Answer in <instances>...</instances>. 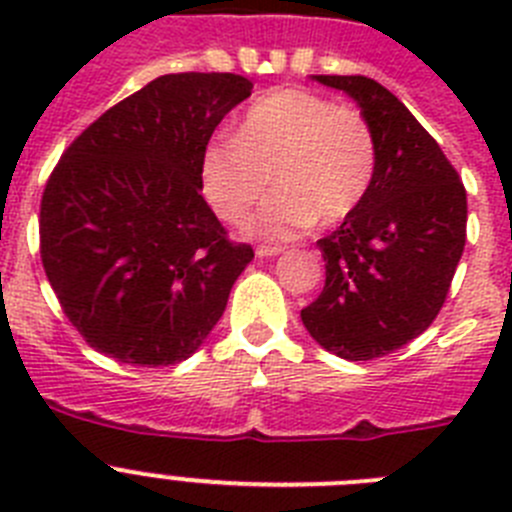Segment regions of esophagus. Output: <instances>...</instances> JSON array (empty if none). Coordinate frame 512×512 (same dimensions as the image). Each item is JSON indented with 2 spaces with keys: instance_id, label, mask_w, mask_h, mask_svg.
Instances as JSON below:
<instances>
[{
  "instance_id": "1",
  "label": "esophagus",
  "mask_w": 512,
  "mask_h": 512,
  "mask_svg": "<svg viewBox=\"0 0 512 512\" xmlns=\"http://www.w3.org/2000/svg\"><path fill=\"white\" fill-rule=\"evenodd\" d=\"M282 251V246H259L256 248V256H259V259H271V256H279Z\"/></svg>"
}]
</instances>
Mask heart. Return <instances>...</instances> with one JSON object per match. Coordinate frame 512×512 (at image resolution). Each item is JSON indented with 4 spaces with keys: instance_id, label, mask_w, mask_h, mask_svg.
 I'll return each mask as SVG.
<instances>
[{
    "instance_id": "obj_1",
    "label": "heart",
    "mask_w": 512,
    "mask_h": 512,
    "mask_svg": "<svg viewBox=\"0 0 512 512\" xmlns=\"http://www.w3.org/2000/svg\"><path fill=\"white\" fill-rule=\"evenodd\" d=\"M372 122L310 89H279L253 102L233 140H215L202 156V184L220 217L246 223L271 241L297 238L315 223H338L356 210L377 176Z\"/></svg>"
}]
</instances>
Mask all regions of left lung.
Returning a JSON list of instances; mask_svg holds the SVG:
<instances>
[{
    "label": "left lung",
    "instance_id": "obj_1",
    "mask_svg": "<svg viewBox=\"0 0 512 512\" xmlns=\"http://www.w3.org/2000/svg\"><path fill=\"white\" fill-rule=\"evenodd\" d=\"M346 92L372 122L374 184L341 228L320 238L325 287L300 312L325 351L348 361L387 356L436 320L467 241V192L428 130L366 76H312Z\"/></svg>",
    "mask_w": 512,
    "mask_h": 512
}]
</instances>
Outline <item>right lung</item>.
<instances>
[{
    "mask_svg": "<svg viewBox=\"0 0 512 512\" xmlns=\"http://www.w3.org/2000/svg\"><path fill=\"white\" fill-rule=\"evenodd\" d=\"M251 89L238 74L158 76L94 120L53 169L40 259L99 354L179 364L223 318L253 248L230 243L202 197V156Z\"/></svg>",
    "mask_w": 512,
    "mask_h": 512,
    "instance_id": "right-lung-1",
    "label": "right lung"
}]
</instances>
